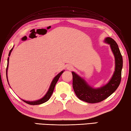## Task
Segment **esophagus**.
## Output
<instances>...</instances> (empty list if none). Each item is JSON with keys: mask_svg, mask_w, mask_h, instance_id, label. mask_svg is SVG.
Wrapping results in <instances>:
<instances>
[{"mask_svg": "<svg viewBox=\"0 0 131 131\" xmlns=\"http://www.w3.org/2000/svg\"><path fill=\"white\" fill-rule=\"evenodd\" d=\"M67 69L68 70H70V71H71V70H74V67L71 65H68L67 66Z\"/></svg>", "mask_w": 131, "mask_h": 131, "instance_id": "34e87169", "label": "esophagus"}]
</instances>
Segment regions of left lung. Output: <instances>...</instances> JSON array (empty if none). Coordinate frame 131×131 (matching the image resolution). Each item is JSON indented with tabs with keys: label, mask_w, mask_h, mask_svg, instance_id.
<instances>
[{
	"label": "left lung",
	"mask_w": 131,
	"mask_h": 131,
	"mask_svg": "<svg viewBox=\"0 0 131 131\" xmlns=\"http://www.w3.org/2000/svg\"><path fill=\"white\" fill-rule=\"evenodd\" d=\"M105 42L110 45L115 63L113 75L106 85L100 88H94L75 72H72V86L75 94L80 100L88 103H98L105 100L116 91L121 80L123 60L118 46L115 41L111 37H106Z\"/></svg>",
	"instance_id": "8db88e82"
}]
</instances>
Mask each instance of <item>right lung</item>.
I'll return each mask as SVG.
<instances>
[{
  "label": "right lung",
  "instance_id": "obj_1",
  "mask_svg": "<svg viewBox=\"0 0 131 131\" xmlns=\"http://www.w3.org/2000/svg\"><path fill=\"white\" fill-rule=\"evenodd\" d=\"M12 50H13V48H12V49L10 50V51L9 53V56H10V55ZM9 57H8V59H7V68H6V75H7V68H8V64H9ZM63 72H64V71H61L59 74H58L54 78V79L53 80V81H52L51 84H50L49 89V90H48V91L47 92V93H46V95L44 96L43 98H41V99H40L39 100H37V101H25V100H23L25 102H26V103H27L28 104H30V105H40V104L45 103V102H46V101H47L50 99V98L51 97L52 94H53V92L56 84V83H57V82L58 81V80H59L60 77L61 76V74H63ZM7 82H8V81H7Z\"/></svg>",
  "mask_w": 131,
  "mask_h": 131
}]
</instances>
